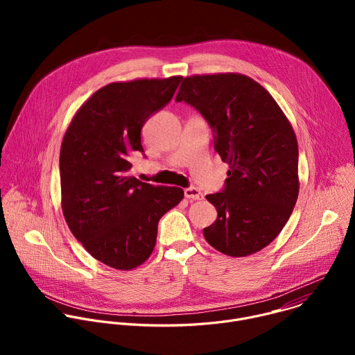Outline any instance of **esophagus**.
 I'll return each mask as SVG.
<instances>
[{
	"label": "esophagus",
	"mask_w": 355,
	"mask_h": 355,
	"mask_svg": "<svg viewBox=\"0 0 355 355\" xmlns=\"http://www.w3.org/2000/svg\"><path fill=\"white\" fill-rule=\"evenodd\" d=\"M184 195H185V198L193 199V200L202 199V192H200L198 188H193V187L185 188V189H184Z\"/></svg>",
	"instance_id": "esophagus-1"
}]
</instances>
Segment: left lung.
I'll use <instances>...</instances> for the list:
<instances>
[{"instance_id": "obj_1", "label": "left lung", "mask_w": 355, "mask_h": 355, "mask_svg": "<svg viewBox=\"0 0 355 355\" xmlns=\"http://www.w3.org/2000/svg\"><path fill=\"white\" fill-rule=\"evenodd\" d=\"M175 101L196 108L214 129V147L229 164L223 192L207 199L216 220L205 240L230 257L267 247L288 222L299 193L297 141L272 95L240 73L185 77Z\"/></svg>"}]
</instances>
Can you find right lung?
Segmentation results:
<instances>
[{"label":"right lung","mask_w":355,"mask_h":355,"mask_svg":"<svg viewBox=\"0 0 355 355\" xmlns=\"http://www.w3.org/2000/svg\"><path fill=\"white\" fill-rule=\"evenodd\" d=\"M181 78L107 84L78 108L63 136L64 219L95 260L118 271H130L150 257L160 218L184 198L178 187L146 184L129 174V159L143 153L144 122L170 103Z\"/></svg>","instance_id":"obj_1"}]
</instances>
